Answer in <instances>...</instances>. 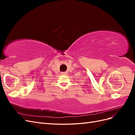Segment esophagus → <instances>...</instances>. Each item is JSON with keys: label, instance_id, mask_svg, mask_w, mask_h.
I'll return each mask as SVG.
<instances>
[{"label": "esophagus", "instance_id": "esophagus-1", "mask_svg": "<svg viewBox=\"0 0 135 135\" xmlns=\"http://www.w3.org/2000/svg\"><path fill=\"white\" fill-rule=\"evenodd\" d=\"M67 74V72H62L61 73V74H63V75H66Z\"/></svg>", "mask_w": 135, "mask_h": 135}]
</instances>
